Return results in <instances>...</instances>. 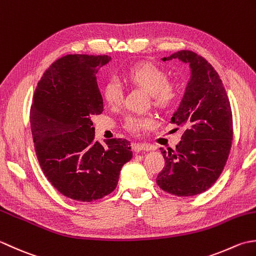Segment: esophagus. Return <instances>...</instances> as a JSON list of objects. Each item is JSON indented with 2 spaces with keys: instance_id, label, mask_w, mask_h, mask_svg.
<instances>
[{
  "instance_id": "34e87169",
  "label": "esophagus",
  "mask_w": 256,
  "mask_h": 256,
  "mask_svg": "<svg viewBox=\"0 0 256 256\" xmlns=\"http://www.w3.org/2000/svg\"><path fill=\"white\" fill-rule=\"evenodd\" d=\"M132 150L134 151L136 154H138V152H142V151H148V150H151V148L149 147L148 144L134 142V144H132Z\"/></svg>"
}]
</instances>
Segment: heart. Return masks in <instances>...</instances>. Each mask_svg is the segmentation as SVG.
Wrapping results in <instances>:
<instances>
[{"label":"heart","instance_id":"b5f03b06","mask_svg":"<svg viewBox=\"0 0 256 256\" xmlns=\"http://www.w3.org/2000/svg\"><path fill=\"white\" fill-rule=\"evenodd\" d=\"M126 80L147 92L154 99L156 106L166 108L170 107L178 100L179 90L174 85L168 82V75L151 64H142L134 66L126 76ZM102 95L109 105L120 104L124 96V88L117 78L109 80L102 88ZM152 124V119L149 117L129 116L126 119V127L132 132L139 134L148 129Z\"/></svg>","mask_w":256,"mask_h":256}]
</instances>
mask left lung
<instances>
[{"label": "left lung", "instance_id": "8db88e82", "mask_svg": "<svg viewBox=\"0 0 256 256\" xmlns=\"http://www.w3.org/2000/svg\"><path fill=\"white\" fill-rule=\"evenodd\" d=\"M171 60L190 67L184 97L171 118L184 132L176 150L160 148L166 166L157 184L168 194L191 196L208 190L224 169L233 139L232 112L222 80L206 60L191 50L161 58Z\"/></svg>", "mask_w": 256, "mask_h": 256}]
</instances>
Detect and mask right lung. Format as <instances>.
Wrapping results in <instances>:
<instances>
[{
	"label": "right lung",
	"instance_id": "1",
	"mask_svg": "<svg viewBox=\"0 0 256 256\" xmlns=\"http://www.w3.org/2000/svg\"><path fill=\"white\" fill-rule=\"evenodd\" d=\"M107 55H66L44 72L30 107V129L38 162L62 196L80 202L116 189L122 166L132 158L130 142L95 140L92 117L104 112L97 72Z\"/></svg>",
	"mask_w": 256,
	"mask_h": 256
}]
</instances>
